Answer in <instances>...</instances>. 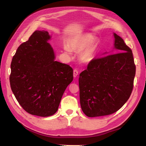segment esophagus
Instances as JSON below:
<instances>
[{
	"mask_svg": "<svg viewBox=\"0 0 146 146\" xmlns=\"http://www.w3.org/2000/svg\"><path fill=\"white\" fill-rule=\"evenodd\" d=\"M78 74V72L77 69H74V72H73V76H74V77H76Z\"/></svg>",
	"mask_w": 146,
	"mask_h": 146,
	"instance_id": "obj_1",
	"label": "esophagus"
}]
</instances>
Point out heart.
I'll list each match as a JSON object with an SVG mask.
<instances>
[{
	"label": "heart",
	"instance_id": "1",
	"mask_svg": "<svg viewBox=\"0 0 146 146\" xmlns=\"http://www.w3.org/2000/svg\"><path fill=\"white\" fill-rule=\"evenodd\" d=\"M68 47L64 49L69 53V49L72 51L79 52V58L83 63H88L93 60L98 47V39L94 38L91 33H85L74 38L68 42Z\"/></svg>",
	"mask_w": 146,
	"mask_h": 146
}]
</instances>
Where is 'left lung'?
<instances>
[{"label":"left lung","instance_id":"8db88e82","mask_svg":"<svg viewBox=\"0 0 146 146\" xmlns=\"http://www.w3.org/2000/svg\"><path fill=\"white\" fill-rule=\"evenodd\" d=\"M117 52L93 59L79 76L80 101L88 117L116 112L129 99L133 88L136 66L131 48L114 33Z\"/></svg>","mask_w":146,"mask_h":146}]
</instances>
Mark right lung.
Listing matches in <instances>:
<instances>
[{
  "instance_id": "1",
  "label": "right lung",
  "mask_w": 146,
  "mask_h": 146,
  "mask_svg": "<svg viewBox=\"0 0 146 146\" xmlns=\"http://www.w3.org/2000/svg\"><path fill=\"white\" fill-rule=\"evenodd\" d=\"M50 39L47 31L36 30L17 48L11 63L10 82L16 100L25 111L41 117L57 111L73 80L72 68L55 61Z\"/></svg>"
}]
</instances>
